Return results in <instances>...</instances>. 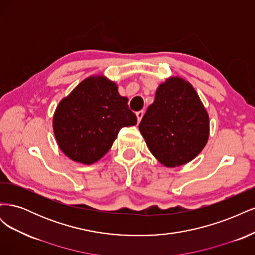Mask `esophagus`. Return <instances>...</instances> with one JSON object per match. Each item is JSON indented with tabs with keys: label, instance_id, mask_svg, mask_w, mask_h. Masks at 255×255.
<instances>
[{
	"label": "esophagus",
	"instance_id": "esophagus-1",
	"mask_svg": "<svg viewBox=\"0 0 255 255\" xmlns=\"http://www.w3.org/2000/svg\"><path fill=\"white\" fill-rule=\"evenodd\" d=\"M143 114H144V112H143V111H139V112H137V113H136L138 122H140V121H141V119H142V117H143Z\"/></svg>",
	"mask_w": 255,
	"mask_h": 255
}]
</instances>
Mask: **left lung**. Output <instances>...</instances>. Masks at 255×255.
<instances>
[{"label":"left lung","mask_w":255,"mask_h":255,"mask_svg":"<svg viewBox=\"0 0 255 255\" xmlns=\"http://www.w3.org/2000/svg\"><path fill=\"white\" fill-rule=\"evenodd\" d=\"M139 130L155 158L172 168L188 163L203 150L210 119L195 88L175 76L159 85Z\"/></svg>","instance_id":"obj_1"}]
</instances>
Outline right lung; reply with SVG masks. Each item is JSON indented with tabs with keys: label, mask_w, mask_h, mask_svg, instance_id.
Listing matches in <instances>:
<instances>
[{
	"label": "right lung",
	"mask_w": 255,
	"mask_h": 255,
	"mask_svg": "<svg viewBox=\"0 0 255 255\" xmlns=\"http://www.w3.org/2000/svg\"><path fill=\"white\" fill-rule=\"evenodd\" d=\"M136 115L128 109L114 82L90 76L58 104L53 129L60 150L78 163L91 165L109 152L120 128L135 126Z\"/></svg>",
	"instance_id": "add662e5"
}]
</instances>
